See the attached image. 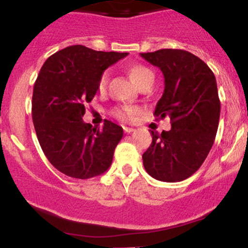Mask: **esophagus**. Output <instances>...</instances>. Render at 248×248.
I'll return each mask as SVG.
<instances>
[{"instance_id": "34e87169", "label": "esophagus", "mask_w": 248, "mask_h": 248, "mask_svg": "<svg viewBox=\"0 0 248 248\" xmlns=\"http://www.w3.org/2000/svg\"><path fill=\"white\" fill-rule=\"evenodd\" d=\"M124 133H127V134H128V133L134 132V128H131V127H124Z\"/></svg>"}]
</instances>
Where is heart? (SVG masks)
<instances>
[{"label": "heart", "mask_w": 248, "mask_h": 248, "mask_svg": "<svg viewBox=\"0 0 248 248\" xmlns=\"http://www.w3.org/2000/svg\"><path fill=\"white\" fill-rule=\"evenodd\" d=\"M128 74L133 82L138 85V87H142L145 84H153L155 82V72L150 69V67L145 66V65L137 64L132 65L128 69ZM108 72H103L101 75L100 79L97 83V89L100 93H103L106 90L107 84H108ZM138 113V108L134 106H121L114 109L113 114L117 119L122 120V121H129L133 119V116Z\"/></svg>", "instance_id": "obj_1"}]
</instances>
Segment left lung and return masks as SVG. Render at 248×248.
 I'll return each mask as SVG.
<instances>
[{
    "instance_id": "8db88e82",
    "label": "left lung",
    "mask_w": 248,
    "mask_h": 248,
    "mask_svg": "<svg viewBox=\"0 0 248 248\" xmlns=\"http://www.w3.org/2000/svg\"><path fill=\"white\" fill-rule=\"evenodd\" d=\"M140 56L163 72L165 89L155 115L171 121L169 132L151 131L152 144L142 155L145 170L161 182L184 181L201 168L215 140L221 108L215 76L202 59L183 49Z\"/></svg>"
}]
</instances>
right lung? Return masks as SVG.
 Segmentation results:
<instances>
[{
    "mask_svg": "<svg viewBox=\"0 0 248 248\" xmlns=\"http://www.w3.org/2000/svg\"><path fill=\"white\" fill-rule=\"evenodd\" d=\"M127 54L74 45L44 62L33 88V124L46 158L62 173L88 179L111 165L122 127L104 120L102 128H93L82 117L104 70Z\"/></svg>",
    "mask_w": 248,
    "mask_h": 248,
    "instance_id": "obj_1",
    "label": "right lung"
}]
</instances>
